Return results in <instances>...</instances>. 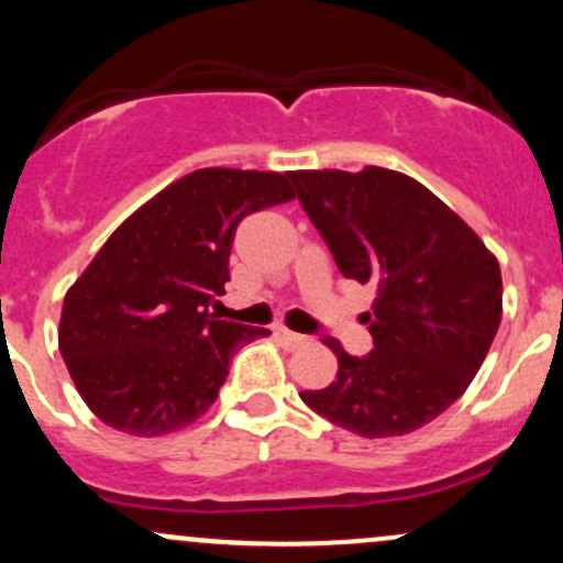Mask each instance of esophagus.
I'll list each match as a JSON object with an SVG mask.
<instances>
[{
  "instance_id": "esophagus-1",
  "label": "esophagus",
  "mask_w": 563,
  "mask_h": 563,
  "mask_svg": "<svg viewBox=\"0 0 563 563\" xmlns=\"http://www.w3.org/2000/svg\"><path fill=\"white\" fill-rule=\"evenodd\" d=\"M275 335L283 341V344L290 346V349H299V346H303V344H309V335L294 333V331H288V328H283V325L275 328Z\"/></svg>"
}]
</instances>
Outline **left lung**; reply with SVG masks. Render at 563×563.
<instances>
[{
	"mask_svg": "<svg viewBox=\"0 0 563 563\" xmlns=\"http://www.w3.org/2000/svg\"><path fill=\"white\" fill-rule=\"evenodd\" d=\"M341 275L376 286L373 352L335 339L339 373L301 399L352 434L402 437L468 389L503 314L500 264L450 206L407 174L288 172Z\"/></svg>",
	"mask_w": 563,
	"mask_h": 563,
	"instance_id": "obj_1",
	"label": "left lung"
}]
</instances>
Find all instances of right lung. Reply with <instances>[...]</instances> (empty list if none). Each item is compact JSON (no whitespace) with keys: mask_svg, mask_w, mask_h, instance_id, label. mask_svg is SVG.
Masks as SVG:
<instances>
[{"mask_svg":"<svg viewBox=\"0 0 563 563\" xmlns=\"http://www.w3.org/2000/svg\"><path fill=\"white\" fill-rule=\"evenodd\" d=\"M294 198L288 174L198 169L140 206L70 286L60 354L111 429L161 437L219 397L230 360L267 328L219 320L243 217Z\"/></svg>","mask_w":563,"mask_h":563,"instance_id":"add662e5","label":"right lung"}]
</instances>
